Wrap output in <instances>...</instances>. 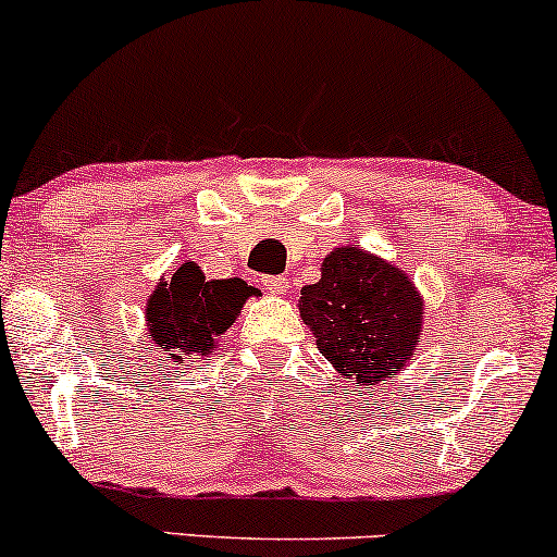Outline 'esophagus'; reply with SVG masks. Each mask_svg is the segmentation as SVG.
Returning <instances> with one entry per match:
<instances>
[{
  "mask_svg": "<svg viewBox=\"0 0 557 557\" xmlns=\"http://www.w3.org/2000/svg\"><path fill=\"white\" fill-rule=\"evenodd\" d=\"M262 286H265L268 292H273V295H284V292L289 289V278L286 276H262Z\"/></svg>",
  "mask_w": 557,
  "mask_h": 557,
  "instance_id": "34e87169",
  "label": "esophagus"
}]
</instances>
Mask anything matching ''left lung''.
Returning a JSON list of instances; mask_svg holds the SVG:
<instances>
[{
	"label": "left lung",
	"mask_w": 557,
	"mask_h": 557,
	"mask_svg": "<svg viewBox=\"0 0 557 557\" xmlns=\"http://www.w3.org/2000/svg\"><path fill=\"white\" fill-rule=\"evenodd\" d=\"M299 312L323 358L366 386L395 376L421 331L413 281L358 247H339L323 260L321 281L305 286Z\"/></svg>",
	"instance_id": "obj_1"
}]
</instances>
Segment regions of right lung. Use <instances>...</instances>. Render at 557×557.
Instances as JSON below:
<instances>
[{"label":"right lung","instance_id":"add662e5","mask_svg":"<svg viewBox=\"0 0 557 557\" xmlns=\"http://www.w3.org/2000/svg\"><path fill=\"white\" fill-rule=\"evenodd\" d=\"M252 292L242 278L208 281L197 262H184L149 297V339L171 355L173 362L210 355L218 336L236 321V312Z\"/></svg>","mask_w":557,"mask_h":557}]
</instances>
